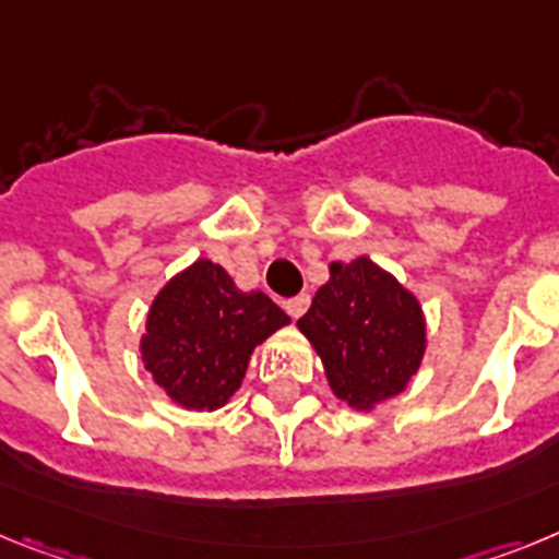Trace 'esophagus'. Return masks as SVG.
<instances>
[{
	"label": "esophagus",
	"mask_w": 559,
	"mask_h": 559,
	"mask_svg": "<svg viewBox=\"0 0 559 559\" xmlns=\"http://www.w3.org/2000/svg\"><path fill=\"white\" fill-rule=\"evenodd\" d=\"M284 309H286V314H289V318L298 320L300 314H304L309 309V295H295V298L286 300Z\"/></svg>",
	"instance_id": "obj_1"
}]
</instances>
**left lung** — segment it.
Here are the masks:
<instances>
[{
    "mask_svg": "<svg viewBox=\"0 0 559 559\" xmlns=\"http://www.w3.org/2000/svg\"><path fill=\"white\" fill-rule=\"evenodd\" d=\"M298 329L320 354L334 394L373 407L405 391L425 354L419 300L368 259L332 264Z\"/></svg>",
    "mask_w": 559,
    "mask_h": 559,
    "instance_id": "1",
    "label": "left lung"
}]
</instances>
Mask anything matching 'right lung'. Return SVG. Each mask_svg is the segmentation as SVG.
Returning a JSON list of instances; mask_svg holds the SVG:
<instances>
[{
	"instance_id": "obj_1",
	"label": "right lung",
	"mask_w": 559,
	"mask_h": 559,
	"mask_svg": "<svg viewBox=\"0 0 559 559\" xmlns=\"http://www.w3.org/2000/svg\"><path fill=\"white\" fill-rule=\"evenodd\" d=\"M286 323L264 293H241L219 264L202 259L154 298L140 348L174 402L213 411L239 391L252 348Z\"/></svg>"
}]
</instances>
